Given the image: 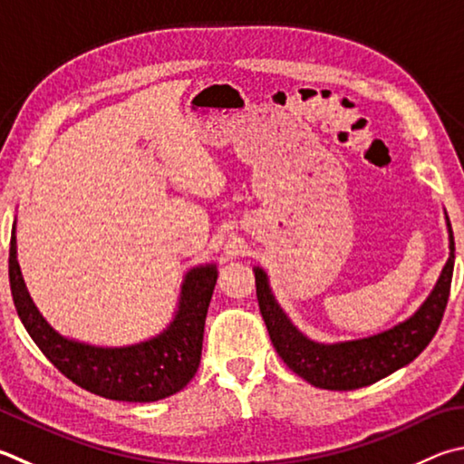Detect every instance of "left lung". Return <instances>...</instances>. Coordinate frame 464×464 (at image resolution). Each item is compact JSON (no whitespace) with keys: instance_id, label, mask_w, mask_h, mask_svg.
<instances>
[{"instance_id":"1","label":"left lung","mask_w":464,"mask_h":464,"mask_svg":"<svg viewBox=\"0 0 464 464\" xmlns=\"http://www.w3.org/2000/svg\"><path fill=\"white\" fill-rule=\"evenodd\" d=\"M450 231V257L440 274L436 288L418 313L406 323L390 328L369 339L320 344L308 341L276 304L267 288V277L256 269V292L259 313L266 320L269 339L282 361L294 373L306 379L314 387L334 392L359 390L372 385L379 379L392 375L400 367L408 365L422 353L442 323L446 302L450 296L452 269H454V235Z\"/></svg>"}]
</instances>
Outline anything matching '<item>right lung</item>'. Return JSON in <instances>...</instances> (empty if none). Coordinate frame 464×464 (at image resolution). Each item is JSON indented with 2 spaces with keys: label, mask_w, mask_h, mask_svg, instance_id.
Masks as SVG:
<instances>
[{
  "label": "right lung",
  "mask_w": 464,
  "mask_h": 464,
  "mask_svg": "<svg viewBox=\"0 0 464 464\" xmlns=\"http://www.w3.org/2000/svg\"><path fill=\"white\" fill-rule=\"evenodd\" d=\"M217 282L215 266L190 269L174 323L160 336L123 349H99L66 341L40 316L15 259V225L10 239V288L15 310L34 343L64 377L101 398L158 401L195 377L203 353L205 318Z\"/></svg>",
  "instance_id": "add662e5"
}]
</instances>
